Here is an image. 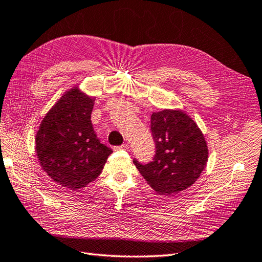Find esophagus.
<instances>
[{"mask_svg": "<svg viewBox=\"0 0 262 262\" xmlns=\"http://www.w3.org/2000/svg\"><path fill=\"white\" fill-rule=\"evenodd\" d=\"M129 148V145L128 144H123L122 146H118L117 149H128Z\"/></svg>", "mask_w": 262, "mask_h": 262, "instance_id": "obj_1", "label": "esophagus"}]
</instances>
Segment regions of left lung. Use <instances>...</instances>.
Masks as SVG:
<instances>
[{"mask_svg": "<svg viewBox=\"0 0 262 262\" xmlns=\"http://www.w3.org/2000/svg\"><path fill=\"white\" fill-rule=\"evenodd\" d=\"M150 130L156 145L152 162L143 165L134 159L147 184L168 196L195 184L208 160L206 139L195 120L182 110L154 112Z\"/></svg>", "mask_w": 262, "mask_h": 262, "instance_id": "left-lung-1", "label": "left lung"}]
</instances>
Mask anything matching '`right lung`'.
Segmentation results:
<instances>
[{"label": "right lung", "mask_w": 262, "mask_h": 262, "mask_svg": "<svg viewBox=\"0 0 262 262\" xmlns=\"http://www.w3.org/2000/svg\"><path fill=\"white\" fill-rule=\"evenodd\" d=\"M93 106L94 97L73 86L46 113L35 136L42 169L57 185L74 191L94 182L113 152L94 132Z\"/></svg>", "instance_id": "obj_1"}]
</instances>
